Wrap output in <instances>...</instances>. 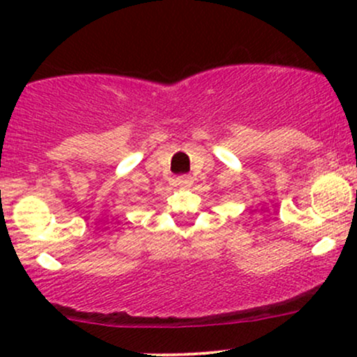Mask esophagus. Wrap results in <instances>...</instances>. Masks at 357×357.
<instances>
[{
    "label": "esophagus",
    "instance_id": "obj_1",
    "mask_svg": "<svg viewBox=\"0 0 357 357\" xmlns=\"http://www.w3.org/2000/svg\"><path fill=\"white\" fill-rule=\"evenodd\" d=\"M176 184L181 188H190L192 181H191L190 176H179V178H176Z\"/></svg>",
    "mask_w": 357,
    "mask_h": 357
}]
</instances>
